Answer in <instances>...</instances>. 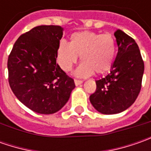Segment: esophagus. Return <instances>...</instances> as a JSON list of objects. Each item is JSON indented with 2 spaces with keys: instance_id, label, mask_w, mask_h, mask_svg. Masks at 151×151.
I'll use <instances>...</instances> for the list:
<instances>
[{
  "instance_id": "1",
  "label": "esophagus",
  "mask_w": 151,
  "mask_h": 151,
  "mask_svg": "<svg viewBox=\"0 0 151 151\" xmlns=\"http://www.w3.org/2000/svg\"><path fill=\"white\" fill-rule=\"evenodd\" d=\"M82 81H80V80H75V84H76V86H79V85L82 84Z\"/></svg>"
}]
</instances>
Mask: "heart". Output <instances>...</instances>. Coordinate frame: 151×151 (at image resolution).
<instances>
[{
	"label": "heart",
	"instance_id": "b5f03b06",
	"mask_svg": "<svg viewBox=\"0 0 151 151\" xmlns=\"http://www.w3.org/2000/svg\"><path fill=\"white\" fill-rule=\"evenodd\" d=\"M115 54L116 42L111 34L83 31L73 33L69 44L61 42L57 50V61L61 69L68 72L81 56L82 63L75 75L87 77L94 72H107L113 65Z\"/></svg>",
	"mask_w": 151,
	"mask_h": 151
}]
</instances>
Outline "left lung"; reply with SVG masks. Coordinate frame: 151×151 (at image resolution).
Wrapping results in <instances>:
<instances>
[{
  "label": "left lung",
  "instance_id": "1",
  "mask_svg": "<svg viewBox=\"0 0 151 151\" xmlns=\"http://www.w3.org/2000/svg\"><path fill=\"white\" fill-rule=\"evenodd\" d=\"M118 54L110 73L96 81V91L90 96L92 106L102 114H116L128 109L141 89L144 61L134 39L118 29L114 32Z\"/></svg>",
  "mask_w": 151,
  "mask_h": 151
}]
</instances>
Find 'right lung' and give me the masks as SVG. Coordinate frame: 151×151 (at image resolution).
Masks as SVG:
<instances>
[{
  "mask_svg": "<svg viewBox=\"0 0 151 151\" xmlns=\"http://www.w3.org/2000/svg\"><path fill=\"white\" fill-rule=\"evenodd\" d=\"M60 26L42 25L21 35L8 57V81L19 101L33 112L52 114L64 107L76 87L56 63Z\"/></svg>",
  "mask_w": 151,
  "mask_h": 151,
  "instance_id": "right-lung-1",
  "label": "right lung"
}]
</instances>
